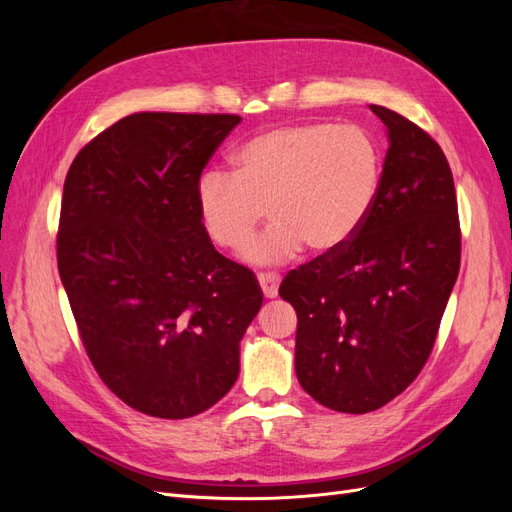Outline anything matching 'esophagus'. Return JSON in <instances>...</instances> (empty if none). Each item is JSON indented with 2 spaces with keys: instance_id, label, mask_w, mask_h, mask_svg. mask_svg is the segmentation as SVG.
<instances>
[{
  "instance_id": "esophagus-1",
  "label": "esophagus",
  "mask_w": 512,
  "mask_h": 512,
  "mask_svg": "<svg viewBox=\"0 0 512 512\" xmlns=\"http://www.w3.org/2000/svg\"><path fill=\"white\" fill-rule=\"evenodd\" d=\"M258 284L265 292L267 299H275L277 297V288H280V275L275 273H260L258 275Z\"/></svg>"
}]
</instances>
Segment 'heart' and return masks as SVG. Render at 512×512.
Returning <instances> with one entry per match:
<instances>
[{
  "label": "heart",
  "instance_id": "1",
  "mask_svg": "<svg viewBox=\"0 0 512 512\" xmlns=\"http://www.w3.org/2000/svg\"><path fill=\"white\" fill-rule=\"evenodd\" d=\"M235 173L207 170L196 188L200 224L252 265H282L307 245L333 254L359 232L382 183V153L367 130L333 123H288L260 132L232 156Z\"/></svg>",
  "mask_w": 512,
  "mask_h": 512
}]
</instances>
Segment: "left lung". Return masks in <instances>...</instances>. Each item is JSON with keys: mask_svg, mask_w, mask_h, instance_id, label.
Here are the masks:
<instances>
[{"mask_svg": "<svg viewBox=\"0 0 512 512\" xmlns=\"http://www.w3.org/2000/svg\"><path fill=\"white\" fill-rule=\"evenodd\" d=\"M369 108L389 136L376 203L342 250L290 271L280 286L299 320L303 391L348 414L382 408L421 374L461 260L444 151L391 108Z\"/></svg>", "mask_w": 512, "mask_h": 512, "instance_id": "8db88e82", "label": "left lung"}]
</instances>
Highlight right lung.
Wrapping results in <instances>:
<instances>
[{
    "label": "right lung",
    "instance_id": "1",
    "mask_svg": "<svg viewBox=\"0 0 512 512\" xmlns=\"http://www.w3.org/2000/svg\"><path fill=\"white\" fill-rule=\"evenodd\" d=\"M239 121L134 113L87 143L66 175L61 284L98 376L149 416L218 404L262 305L254 273L215 250L196 203L203 168Z\"/></svg>",
    "mask_w": 512,
    "mask_h": 512
}]
</instances>
